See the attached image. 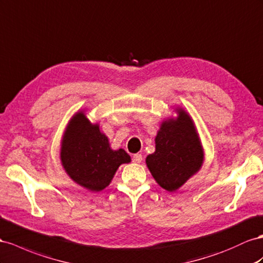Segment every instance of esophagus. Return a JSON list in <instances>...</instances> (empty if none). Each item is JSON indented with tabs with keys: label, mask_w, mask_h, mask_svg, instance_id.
Instances as JSON below:
<instances>
[{
	"label": "esophagus",
	"mask_w": 263,
	"mask_h": 263,
	"mask_svg": "<svg viewBox=\"0 0 263 263\" xmlns=\"http://www.w3.org/2000/svg\"><path fill=\"white\" fill-rule=\"evenodd\" d=\"M141 160H143V156H141L140 154H135L133 156V161L134 162H137V164H139Z\"/></svg>",
	"instance_id": "1"
}]
</instances>
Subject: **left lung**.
<instances>
[{
    "label": "left lung",
    "mask_w": 263,
    "mask_h": 263,
    "mask_svg": "<svg viewBox=\"0 0 263 263\" xmlns=\"http://www.w3.org/2000/svg\"><path fill=\"white\" fill-rule=\"evenodd\" d=\"M177 120L164 122L156 137V152L146 164L155 180L168 191L181 187L200 169L203 153L193 120L179 110Z\"/></svg>",
    "instance_id": "1"
}]
</instances>
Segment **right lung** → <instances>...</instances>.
<instances>
[{
	"label": "right lung",
	"instance_id": "obj_1",
	"mask_svg": "<svg viewBox=\"0 0 263 263\" xmlns=\"http://www.w3.org/2000/svg\"><path fill=\"white\" fill-rule=\"evenodd\" d=\"M61 159L70 178L91 191L107 187L117 168L130 161L124 149L111 151L108 138L83 112L76 114L67 126Z\"/></svg>",
	"mask_w": 263,
	"mask_h": 263
}]
</instances>
